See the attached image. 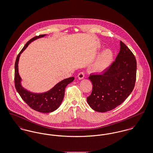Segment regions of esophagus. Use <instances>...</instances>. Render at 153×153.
<instances>
[{"instance_id": "1", "label": "esophagus", "mask_w": 153, "mask_h": 153, "mask_svg": "<svg viewBox=\"0 0 153 153\" xmlns=\"http://www.w3.org/2000/svg\"><path fill=\"white\" fill-rule=\"evenodd\" d=\"M84 74L85 73H84V72H81L79 73L77 77H78L79 80H82V79H83L84 78Z\"/></svg>"}]
</instances>
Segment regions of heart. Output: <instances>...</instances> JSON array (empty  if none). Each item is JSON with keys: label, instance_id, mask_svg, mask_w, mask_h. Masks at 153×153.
<instances>
[{"label": "heart", "instance_id": "heart-1", "mask_svg": "<svg viewBox=\"0 0 153 153\" xmlns=\"http://www.w3.org/2000/svg\"><path fill=\"white\" fill-rule=\"evenodd\" d=\"M113 57V53L110 50H104L95 60L92 68V71L96 73L104 71L112 64Z\"/></svg>", "mask_w": 153, "mask_h": 153}]
</instances>
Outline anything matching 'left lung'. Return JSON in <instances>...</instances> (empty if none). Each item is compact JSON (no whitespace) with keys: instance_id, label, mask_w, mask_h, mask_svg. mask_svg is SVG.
Masks as SVG:
<instances>
[{"instance_id":"left-lung-1","label":"left lung","mask_w":153,"mask_h":153,"mask_svg":"<svg viewBox=\"0 0 153 153\" xmlns=\"http://www.w3.org/2000/svg\"><path fill=\"white\" fill-rule=\"evenodd\" d=\"M115 61L101 74H92V91L87 99L96 111L105 112L115 108L131 94L136 81L137 61L129 48L120 41Z\"/></svg>"}]
</instances>
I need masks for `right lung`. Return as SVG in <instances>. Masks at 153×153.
<instances>
[{
  "instance_id": "right-lung-1",
  "label": "right lung",
  "mask_w": 153,
  "mask_h": 153,
  "mask_svg": "<svg viewBox=\"0 0 153 153\" xmlns=\"http://www.w3.org/2000/svg\"><path fill=\"white\" fill-rule=\"evenodd\" d=\"M46 34L34 36L24 46L18 54L15 64V87L24 100L30 108L42 113L51 112L58 108L64 99L65 88L73 81L74 77H69L59 82L54 87L48 92L42 94L33 93L22 87L21 84V78L18 72V61L21 54L24 51L31 42L38 38L44 37Z\"/></svg>"
}]
</instances>
